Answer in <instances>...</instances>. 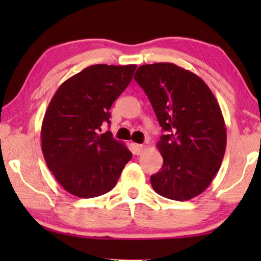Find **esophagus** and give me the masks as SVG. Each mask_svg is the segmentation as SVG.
Listing matches in <instances>:
<instances>
[{
  "label": "esophagus",
  "instance_id": "1",
  "mask_svg": "<svg viewBox=\"0 0 261 261\" xmlns=\"http://www.w3.org/2000/svg\"><path fill=\"white\" fill-rule=\"evenodd\" d=\"M144 149H145L144 145L134 144V152H135V154H137V155H140V154L144 152Z\"/></svg>",
  "mask_w": 261,
  "mask_h": 261
}]
</instances>
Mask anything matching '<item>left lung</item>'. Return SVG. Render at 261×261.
I'll list each match as a JSON object with an SVG mask.
<instances>
[{
	"instance_id": "1",
	"label": "left lung",
	"mask_w": 261,
	"mask_h": 261,
	"mask_svg": "<svg viewBox=\"0 0 261 261\" xmlns=\"http://www.w3.org/2000/svg\"><path fill=\"white\" fill-rule=\"evenodd\" d=\"M135 81L166 131L158 143L163 165L151 176L154 191L178 201L197 197L213 180L226 152L218 101L200 77L173 63L141 65Z\"/></svg>"
}]
</instances>
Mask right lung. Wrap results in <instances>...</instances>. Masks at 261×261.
Returning a JSON list of instances; mask_svg holds the SVG:
<instances>
[{
	"mask_svg": "<svg viewBox=\"0 0 261 261\" xmlns=\"http://www.w3.org/2000/svg\"><path fill=\"white\" fill-rule=\"evenodd\" d=\"M137 65L87 67L56 91L41 126L42 153L64 190L79 198L109 192L132 153L112 132L109 109L129 85Z\"/></svg>",
	"mask_w": 261,
	"mask_h": 261,
	"instance_id": "obj_1",
	"label": "right lung"
}]
</instances>
